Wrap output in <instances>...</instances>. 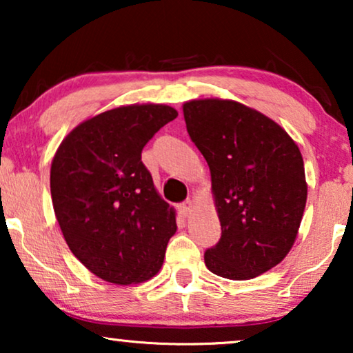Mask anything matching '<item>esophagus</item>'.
Returning <instances> with one entry per match:
<instances>
[{"mask_svg": "<svg viewBox=\"0 0 353 353\" xmlns=\"http://www.w3.org/2000/svg\"><path fill=\"white\" fill-rule=\"evenodd\" d=\"M192 210H194V202L192 201H185L183 204H180V212L183 216H188Z\"/></svg>", "mask_w": 353, "mask_h": 353, "instance_id": "obj_1", "label": "esophagus"}]
</instances>
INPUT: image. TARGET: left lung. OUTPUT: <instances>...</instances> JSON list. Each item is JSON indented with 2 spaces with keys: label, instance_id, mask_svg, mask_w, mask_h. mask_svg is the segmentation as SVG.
Masks as SVG:
<instances>
[{
  "label": "left lung",
  "instance_id": "obj_1",
  "mask_svg": "<svg viewBox=\"0 0 353 353\" xmlns=\"http://www.w3.org/2000/svg\"><path fill=\"white\" fill-rule=\"evenodd\" d=\"M183 115L209 163L221 226L205 267L234 281L268 272L292 249L305 209L301 149L281 125L238 101L192 99Z\"/></svg>",
  "mask_w": 353,
  "mask_h": 353
}]
</instances>
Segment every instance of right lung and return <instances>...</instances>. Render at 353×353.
<instances>
[{"label": "right lung", "instance_id": "add662e5", "mask_svg": "<svg viewBox=\"0 0 353 353\" xmlns=\"http://www.w3.org/2000/svg\"><path fill=\"white\" fill-rule=\"evenodd\" d=\"M178 112L128 104L77 125L51 162V199L72 254L96 276L138 284L162 268L176 212L141 162L146 143Z\"/></svg>", "mask_w": 353, "mask_h": 353}]
</instances>
